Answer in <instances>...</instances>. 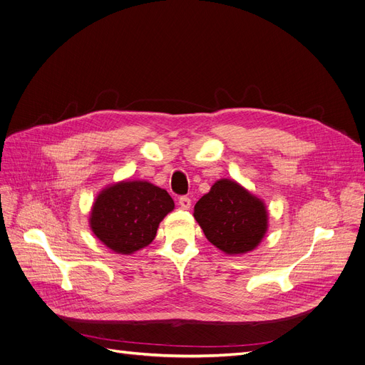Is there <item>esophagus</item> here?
<instances>
[{
	"label": "esophagus",
	"instance_id": "34e87169",
	"mask_svg": "<svg viewBox=\"0 0 365 365\" xmlns=\"http://www.w3.org/2000/svg\"><path fill=\"white\" fill-rule=\"evenodd\" d=\"M179 205L183 210H189L191 209V198L189 197H180L179 198Z\"/></svg>",
	"mask_w": 365,
	"mask_h": 365
}]
</instances>
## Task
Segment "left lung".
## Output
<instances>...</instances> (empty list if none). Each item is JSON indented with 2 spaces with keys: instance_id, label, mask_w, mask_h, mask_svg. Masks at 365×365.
I'll list each match as a JSON object with an SVG mask.
<instances>
[{
  "instance_id": "1",
  "label": "left lung",
  "mask_w": 365,
  "mask_h": 365,
  "mask_svg": "<svg viewBox=\"0 0 365 365\" xmlns=\"http://www.w3.org/2000/svg\"><path fill=\"white\" fill-rule=\"evenodd\" d=\"M194 217L207 240L228 255L255 249L268 228L264 201L230 179L217 180L198 200Z\"/></svg>"
}]
</instances>
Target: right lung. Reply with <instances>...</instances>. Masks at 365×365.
I'll list each match as a JSON object with an SVG mask.
<instances>
[{"label":"right lung","mask_w":365,"mask_h":365,"mask_svg":"<svg viewBox=\"0 0 365 365\" xmlns=\"http://www.w3.org/2000/svg\"><path fill=\"white\" fill-rule=\"evenodd\" d=\"M173 209L174 201L165 189L146 180H122L95 198L89 224L108 249L131 255L153 242L160 222Z\"/></svg>","instance_id":"right-lung-1"}]
</instances>
